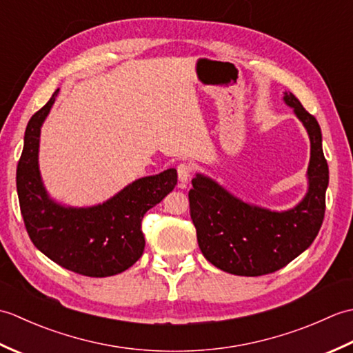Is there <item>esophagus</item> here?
<instances>
[{"label": "esophagus", "instance_id": "1", "mask_svg": "<svg viewBox=\"0 0 353 353\" xmlns=\"http://www.w3.org/2000/svg\"><path fill=\"white\" fill-rule=\"evenodd\" d=\"M191 176H192V167L190 163H181L177 167V177H179V186H181V188H185L186 186V183H188V181L191 179Z\"/></svg>", "mask_w": 353, "mask_h": 353}]
</instances>
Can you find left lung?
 Here are the masks:
<instances>
[{"label":"left lung","instance_id":"obj_1","mask_svg":"<svg viewBox=\"0 0 353 353\" xmlns=\"http://www.w3.org/2000/svg\"><path fill=\"white\" fill-rule=\"evenodd\" d=\"M283 101L308 132L311 157L308 191L288 211H272L235 197L214 179L197 172L190 191V212L203 256L236 276H262L285 267L316 239L325 219L329 168L317 119L291 92Z\"/></svg>","mask_w":353,"mask_h":353}]
</instances>
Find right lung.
Here are the masks:
<instances>
[{
	"mask_svg": "<svg viewBox=\"0 0 353 353\" xmlns=\"http://www.w3.org/2000/svg\"><path fill=\"white\" fill-rule=\"evenodd\" d=\"M30 118L17 170V190L26 229L45 256L74 273L108 277L132 267L144 252V214L177 185V171L137 179L104 203L72 208L57 203L45 190L39 171L41 127L56 101Z\"/></svg>",
	"mask_w": 353,
	"mask_h": 353,
	"instance_id": "1",
	"label": "right lung"
}]
</instances>
